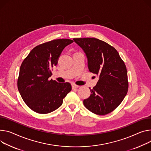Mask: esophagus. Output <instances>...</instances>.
Segmentation results:
<instances>
[{"label": "esophagus", "mask_w": 151, "mask_h": 151, "mask_svg": "<svg viewBox=\"0 0 151 151\" xmlns=\"http://www.w3.org/2000/svg\"><path fill=\"white\" fill-rule=\"evenodd\" d=\"M72 88H73V89H75V88H78L79 86H78L75 84H73L72 85Z\"/></svg>", "instance_id": "34e87169"}]
</instances>
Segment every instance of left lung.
Wrapping results in <instances>:
<instances>
[{"instance_id":"8db88e82","label":"left lung","mask_w":151,"mask_h":151,"mask_svg":"<svg viewBox=\"0 0 151 151\" xmlns=\"http://www.w3.org/2000/svg\"><path fill=\"white\" fill-rule=\"evenodd\" d=\"M83 50L90 72L99 78L90 97L83 101L91 112L105 115L120 104L128 92V83L125 64L118 52L104 41L94 38H73Z\"/></svg>"}]
</instances>
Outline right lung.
<instances>
[{
    "mask_svg": "<svg viewBox=\"0 0 151 151\" xmlns=\"http://www.w3.org/2000/svg\"><path fill=\"white\" fill-rule=\"evenodd\" d=\"M73 42L70 39H58L40 45L23 60L17 87L23 100L34 111L47 114L56 110L71 91L70 83H59L49 78L63 49Z\"/></svg>",
    "mask_w": 151,
    "mask_h": 151,
    "instance_id": "1",
    "label": "right lung"
}]
</instances>
